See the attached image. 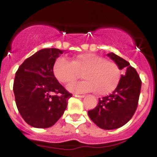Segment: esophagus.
I'll list each match as a JSON object with an SVG mask.
<instances>
[{"label":"esophagus","instance_id":"1","mask_svg":"<svg viewBox=\"0 0 157 157\" xmlns=\"http://www.w3.org/2000/svg\"><path fill=\"white\" fill-rule=\"evenodd\" d=\"M75 97H77V98H84V97H85V95H84V94H75Z\"/></svg>","mask_w":157,"mask_h":157}]
</instances>
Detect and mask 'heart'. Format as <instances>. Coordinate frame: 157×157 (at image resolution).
I'll return each instance as SVG.
<instances>
[{
	"mask_svg": "<svg viewBox=\"0 0 157 157\" xmlns=\"http://www.w3.org/2000/svg\"><path fill=\"white\" fill-rule=\"evenodd\" d=\"M53 72L62 84L73 82L81 73L85 80L69 85L67 89L76 93L94 91L98 95L115 90L121 76V69L115 62L93 53L79 54L70 61L59 58L54 62Z\"/></svg>",
	"mask_w": 157,
	"mask_h": 157,
	"instance_id": "1",
	"label": "heart"
}]
</instances>
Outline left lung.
Returning <instances> with one entry per match:
<instances>
[{"label": "left lung", "instance_id": "left-lung-1", "mask_svg": "<svg viewBox=\"0 0 157 157\" xmlns=\"http://www.w3.org/2000/svg\"><path fill=\"white\" fill-rule=\"evenodd\" d=\"M120 69H125L113 93L98 99L97 107L88 112L92 121L103 129H115L125 124L135 113L142 81L134 67L113 53L107 54Z\"/></svg>", "mask_w": 157, "mask_h": 157}]
</instances>
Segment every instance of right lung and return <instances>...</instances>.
<instances>
[{"label":"right lung","mask_w":157,"mask_h":157,"mask_svg":"<svg viewBox=\"0 0 157 157\" xmlns=\"http://www.w3.org/2000/svg\"><path fill=\"white\" fill-rule=\"evenodd\" d=\"M63 50L43 49L28 58L16 71L13 93L18 112L31 126L45 129L63 116L72 94L59 83L53 66Z\"/></svg>","instance_id":"add662e5"}]
</instances>
